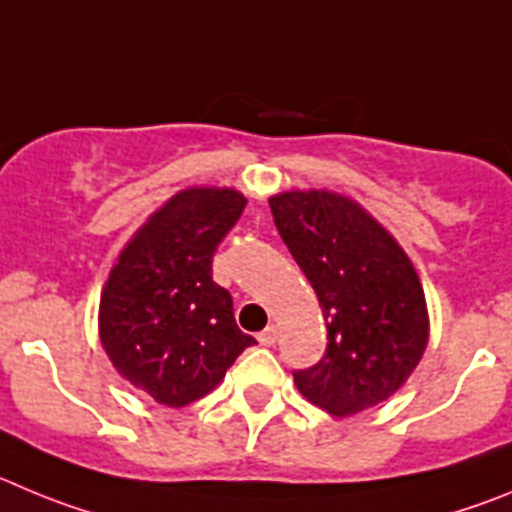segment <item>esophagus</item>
Segmentation results:
<instances>
[{
	"label": "esophagus",
	"mask_w": 512,
	"mask_h": 512,
	"mask_svg": "<svg viewBox=\"0 0 512 512\" xmlns=\"http://www.w3.org/2000/svg\"><path fill=\"white\" fill-rule=\"evenodd\" d=\"M275 339H278V329H275V326H267L265 331H260V334H257V342H260L262 347H270V344H275Z\"/></svg>",
	"instance_id": "34e87169"
}]
</instances>
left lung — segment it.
<instances>
[{"mask_svg": "<svg viewBox=\"0 0 512 512\" xmlns=\"http://www.w3.org/2000/svg\"><path fill=\"white\" fill-rule=\"evenodd\" d=\"M275 227L319 296L329 331L324 357L296 385L331 416L388 400L421 362L428 311L403 247L357 201L331 191L270 199Z\"/></svg>", "mask_w": 512, "mask_h": 512, "instance_id": "left-lung-1", "label": "left lung"}]
</instances>
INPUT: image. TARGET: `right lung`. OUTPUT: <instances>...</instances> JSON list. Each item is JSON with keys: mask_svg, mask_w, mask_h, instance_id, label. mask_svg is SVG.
I'll list each match as a JSON object with an SVG mask.
<instances>
[{"mask_svg": "<svg viewBox=\"0 0 512 512\" xmlns=\"http://www.w3.org/2000/svg\"><path fill=\"white\" fill-rule=\"evenodd\" d=\"M247 199L232 188H186L137 229L99 303L104 352L155 403L181 408L219 385L257 344L234 321L211 260Z\"/></svg>", "mask_w": 512, "mask_h": 512, "instance_id": "1", "label": "right lung"}]
</instances>
